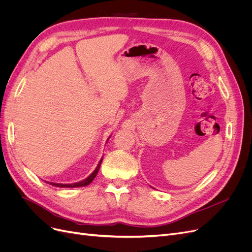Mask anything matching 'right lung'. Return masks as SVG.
Segmentation results:
<instances>
[{"label": "right lung", "instance_id": "obj_1", "mask_svg": "<svg viewBox=\"0 0 252 252\" xmlns=\"http://www.w3.org/2000/svg\"><path fill=\"white\" fill-rule=\"evenodd\" d=\"M103 159V158H102ZM102 159L100 161V163L97 164V166H96V168H95V170L91 173L89 177L87 178V179H85V180H83V181H81V182H78V183H73V184H59V183H51V182H47L48 184H50V185H52V186H56V187H62V188H73V187H82V186H87V185H89L91 182L94 181V179L96 177V174H97V171H98V169H100V166H101V163H102Z\"/></svg>", "mask_w": 252, "mask_h": 252}]
</instances>
